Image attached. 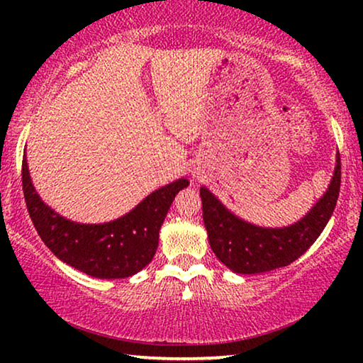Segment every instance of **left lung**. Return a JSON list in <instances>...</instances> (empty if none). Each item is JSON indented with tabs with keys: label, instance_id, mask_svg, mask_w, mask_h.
Returning <instances> with one entry per match:
<instances>
[{
	"label": "left lung",
	"instance_id": "8db88e82",
	"mask_svg": "<svg viewBox=\"0 0 363 363\" xmlns=\"http://www.w3.org/2000/svg\"><path fill=\"white\" fill-rule=\"evenodd\" d=\"M21 180L28 213L44 245L74 269L101 279L130 277L153 259L158 231L178 193V183L173 182L150 193L117 220L84 225L67 220L43 201L33 185L26 148Z\"/></svg>",
	"mask_w": 363,
	"mask_h": 363
}]
</instances>
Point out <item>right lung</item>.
Masks as SVG:
<instances>
[{"label": "right lung", "mask_w": 363, "mask_h": 363, "mask_svg": "<svg viewBox=\"0 0 363 363\" xmlns=\"http://www.w3.org/2000/svg\"><path fill=\"white\" fill-rule=\"evenodd\" d=\"M340 191V160L324 196L301 221L286 228H259L236 218L215 193L201 186L208 240L223 264L238 274H259L291 264L309 250L334 211Z\"/></svg>", "instance_id": "obj_1"}]
</instances>
